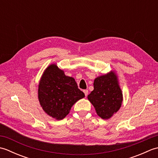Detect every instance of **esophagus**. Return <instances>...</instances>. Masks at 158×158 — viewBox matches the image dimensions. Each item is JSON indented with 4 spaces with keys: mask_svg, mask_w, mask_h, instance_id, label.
Segmentation results:
<instances>
[{
    "mask_svg": "<svg viewBox=\"0 0 158 158\" xmlns=\"http://www.w3.org/2000/svg\"><path fill=\"white\" fill-rule=\"evenodd\" d=\"M83 92H84V94H85V96H88V90L84 89V90H83Z\"/></svg>",
    "mask_w": 158,
    "mask_h": 158,
    "instance_id": "esophagus-1",
    "label": "esophagus"
}]
</instances>
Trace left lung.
Here are the masks:
<instances>
[{
  "instance_id": "obj_1",
  "label": "left lung",
  "mask_w": 158,
  "mask_h": 158,
  "mask_svg": "<svg viewBox=\"0 0 158 158\" xmlns=\"http://www.w3.org/2000/svg\"><path fill=\"white\" fill-rule=\"evenodd\" d=\"M96 112L103 119H109L122 106L123 94L118 77L111 70L97 77L94 81V90L88 96Z\"/></svg>"
}]
</instances>
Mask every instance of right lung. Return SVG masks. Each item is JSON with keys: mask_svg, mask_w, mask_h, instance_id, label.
Here are the masks:
<instances>
[{"mask_svg": "<svg viewBox=\"0 0 158 158\" xmlns=\"http://www.w3.org/2000/svg\"><path fill=\"white\" fill-rule=\"evenodd\" d=\"M85 97L73 77L66 76L56 64L45 69L40 79L38 98L45 113L56 120L63 119L74 104Z\"/></svg>", "mask_w": 158, "mask_h": 158, "instance_id": "1", "label": "right lung"}]
</instances>
